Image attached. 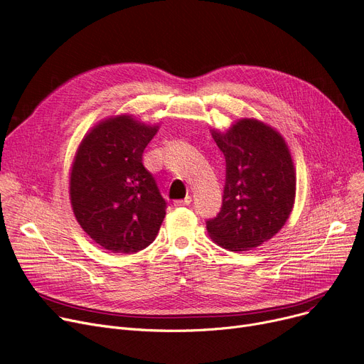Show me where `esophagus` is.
<instances>
[{
  "label": "esophagus",
  "mask_w": 364,
  "mask_h": 364,
  "mask_svg": "<svg viewBox=\"0 0 364 364\" xmlns=\"http://www.w3.org/2000/svg\"><path fill=\"white\" fill-rule=\"evenodd\" d=\"M191 201H193L191 197H186V198H183V200H176L175 204H176V205H189V204H191Z\"/></svg>",
  "instance_id": "obj_1"
}]
</instances>
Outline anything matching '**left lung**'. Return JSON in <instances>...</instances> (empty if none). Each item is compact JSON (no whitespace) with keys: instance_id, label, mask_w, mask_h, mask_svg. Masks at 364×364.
Wrapping results in <instances>:
<instances>
[{"instance_id":"left-lung-1","label":"left lung","mask_w":364,"mask_h":364,"mask_svg":"<svg viewBox=\"0 0 364 364\" xmlns=\"http://www.w3.org/2000/svg\"><path fill=\"white\" fill-rule=\"evenodd\" d=\"M227 163L222 209L207 220L218 246L246 252L279 232L296 197V171L284 137L256 118H240L227 130H210Z\"/></svg>"}]
</instances>
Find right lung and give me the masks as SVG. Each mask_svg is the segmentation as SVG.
<instances>
[{"instance_id":"obj_1","label":"right lung","mask_w":364,"mask_h":364,"mask_svg":"<svg viewBox=\"0 0 364 364\" xmlns=\"http://www.w3.org/2000/svg\"><path fill=\"white\" fill-rule=\"evenodd\" d=\"M159 124L130 114L108 117L85 133L69 173V200L80 227L112 253L148 247L166 216V201L142 164Z\"/></svg>"}]
</instances>
